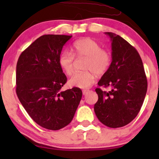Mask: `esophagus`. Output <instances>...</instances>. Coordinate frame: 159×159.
<instances>
[{
    "instance_id": "obj_1",
    "label": "esophagus",
    "mask_w": 159,
    "mask_h": 159,
    "mask_svg": "<svg viewBox=\"0 0 159 159\" xmlns=\"http://www.w3.org/2000/svg\"><path fill=\"white\" fill-rule=\"evenodd\" d=\"M89 92V90H84L83 91H82V93H83V95H85V94H87V93Z\"/></svg>"
}]
</instances>
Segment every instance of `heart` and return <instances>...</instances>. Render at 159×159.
Instances as JSON below:
<instances>
[{"label":"heart","instance_id":"obj_1","mask_svg":"<svg viewBox=\"0 0 159 159\" xmlns=\"http://www.w3.org/2000/svg\"><path fill=\"white\" fill-rule=\"evenodd\" d=\"M73 53L76 57L86 58L84 64V72L75 74L69 79V85L78 88L86 89L95 82L96 75L106 72L111 64V57L106 51L102 50L100 45L90 38L78 39L73 44ZM75 58L68 51L62 52L59 57V64L67 75L74 72Z\"/></svg>","mask_w":159,"mask_h":159}]
</instances>
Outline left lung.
Listing matches in <instances>:
<instances>
[{
  "label": "left lung",
  "instance_id": "1",
  "mask_svg": "<svg viewBox=\"0 0 159 159\" xmlns=\"http://www.w3.org/2000/svg\"><path fill=\"white\" fill-rule=\"evenodd\" d=\"M105 34L111 41L112 61L98 85L110 87L111 90L96 89L98 98L94 111L104 125L120 128L131 123L139 113L147 93V80L138 51L119 35Z\"/></svg>",
  "mask_w": 159,
  "mask_h": 159
}]
</instances>
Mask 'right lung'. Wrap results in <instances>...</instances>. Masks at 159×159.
Listing matches in <instances>:
<instances>
[{
	"mask_svg": "<svg viewBox=\"0 0 159 159\" xmlns=\"http://www.w3.org/2000/svg\"><path fill=\"white\" fill-rule=\"evenodd\" d=\"M72 36L47 34L20 55L16 93L29 116L40 126L59 130L71 123L82 97L78 87L61 91L67 81L59 64L63 45Z\"/></svg>",
	"mask_w": 159,
	"mask_h": 159,
	"instance_id": "1",
	"label": "right lung"
}]
</instances>
